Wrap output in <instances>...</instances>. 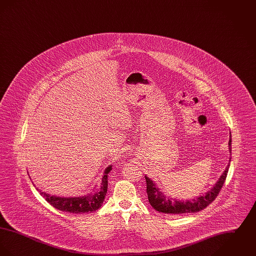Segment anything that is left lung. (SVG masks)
I'll use <instances>...</instances> for the list:
<instances>
[{
  "instance_id": "1",
  "label": "left lung",
  "mask_w": 256,
  "mask_h": 256,
  "mask_svg": "<svg viewBox=\"0 0 256 256\" xmlns=\"http://www.w3.org/2000/svg\"><path fill=\"white\" fill-rule=\"evenodd\" d=\"M228 148H230V152L232 154V135H230ZM230 159L232 158L230 156V163L228 164L226 170H224L218 182L215 183V185L209 191H207L206 193L202 196H198L196 198H194L192 200H187L185 202L178 200L176 198L166 196L159 190L156 183L154 182L150 178L145 176L148 202L152 206L154 207V209L165 214L196 213L204 209L216 198V196L219 194L220 188L222 187L228 176V172L230 169V165L232 161Z\"/></svg>"
}]
</instances>
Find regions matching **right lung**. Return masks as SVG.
I'll return each instance as SVG.
<instances>
[{
    "mask_svg": "<svg viewBox=\"0 0 256 256\" xmlns=\"http://www.w3.org/2000/svg\"><path fill=\"white\" fill-rule=\"evenodd\" d=\"M112 170V165L106 168L104 172V176L102 178V184L98 188H95L91 193L84 196H52L47 194L45 192H41L39 190L40 195L49 202L50 206L63 211V212H69L74 214H82V213H91L98 210L100 207L102 206L104 198L108 192V174Z\"/></svg>",
    "mask_w": 256,
    "mask_h": 256,
    "instance_id": "add662e5",
    "label": "right lung"
}]
</instances>
